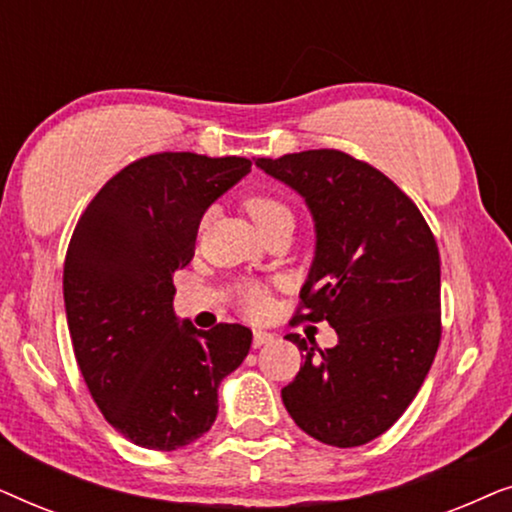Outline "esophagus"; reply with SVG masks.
<instances>
[{
  "mask_svg": "<svg viewBox=\"0 0 512 512\" xmlns=\"http://www.w3.org/2000/svg\"><path fill=\"white\" fill-rule=\"evenodd\" d=\"M275 340V335L268 333V331H254V347H263L268 345V342Z\"/></svg>",
  "mask_w": 512,
  "mask_h": 512,
  "instance_id": "obj_1",
  "label": "esophagus"
}]
</instances>
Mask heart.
<instances>
[{
    "label": "heart",
    "instance_id": "1",
    "mask_svg": "<svg viewBox=\"0 0 512 512\" xmlns=\"http://www.w3.org/2000/svg\"><path fill=\"white\" fill-rule=\"evenodd\" d=\"M244 209L251 216V221L256 223L258 230H265L272 223L282 221V219H291V209L284 205L282 200L272 198V195H251V198L244 202ZM244 300V310L249 314H261L268 305V298H265V291L258 289V286H249L242 293Z\"/></svg>",
    "mask_w": 512,
    "mask_h": 512
}]
</instances>
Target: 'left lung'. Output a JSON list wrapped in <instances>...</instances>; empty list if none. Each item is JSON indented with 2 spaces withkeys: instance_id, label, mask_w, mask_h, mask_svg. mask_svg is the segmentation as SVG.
Returning <instances> with one entry per match:
<instances>
[{
  "instance_id": "8db88e82",
  "label": "left lung",
  "mask_w": 512,
  "mask_h": 512,
  "mask_svg": "<svg viewBox=\"0 0 512 512\" xmlns=\"http://www.w3.org/2000/svg\"><path fill=\"white\" fill-rule=\"evenodd\" d=\"M305 200L314 258L300 289L305 319L338 333L303 352L282 401L307 436L356 447L382 436L417 396L440 342V256L424 216L380 170L335 149L256 158Z\"/></svg>"
}]
</instances>
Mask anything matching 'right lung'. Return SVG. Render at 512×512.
I'll list each match as a JSON object with an SVG mask.
<instances>
[{"label":"right lung","instance_id":"1","mask_svg":"<svg viewBox=\"0 0 512 512\" xmlns=\"http://www.w3.org/2000/svg\"><path fill=\"white\" fill-rule=\"evenodd\" d=\"M249 172L247 158L156 153L109 179L76 223L62 275L76 363L104 419L146 450L212 429L219 384L249 354L247 326L198 331L172 307L202 216Z\"/></svg>","mask_w":512,"mask_h":512}]
</instances>
